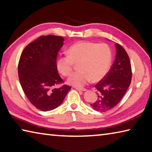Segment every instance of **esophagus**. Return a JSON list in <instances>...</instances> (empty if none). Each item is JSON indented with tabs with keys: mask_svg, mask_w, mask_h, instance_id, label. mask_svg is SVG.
I'll return each instance as SVG.
<instances>
[{
	"mask_svg": "<svg viewBox=\"0 0 152 152\" xmlns=\"http://www.w3.org/2000/svg\"><path fill=\"white\" fill-rule=\"evenodd\" d=\"M76 89L77 91H86V88H76Z\"/></svg>",
	"mask_w": 152,
	"mask_h": 152,
	"instance_id": "esophagus-1",
	"label": "esophagus"
}]
</instances>
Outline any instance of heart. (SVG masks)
<instances>
[{"label": "heart", "mask_w": 152, "mask_h": 152, "mask_svg": "<svg viewBox=\"0 0 152 152\" xmlns=\"http://www.w3.org/2000/svg\"><path fill=\"white\" fill-rule=\"evenodd\" d=\"M68 56L57 60V68L63 76L70 75L72 63H78L79 71L72 74L67 80L70 85L82 87L92 80H101L109 72L112 62V53L105 43L79 42L67 50Z\"/></svg>", "instance_id": "heart-1"}]
</instances>
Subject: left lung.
Returning <instances> with one entry per match:
<instances>
[{
  "label": "left lung",
  "instance_id": "left-lung-1",
  "mask_svg": "<svg viewBox=\"0 0 152 152\" xmlns=\"http://www.w3.org/2000/svg\"><path fill=\"white\" fill-rule=\"evenodd\" d=\"M116 58L109 72L94 86L97 99L91 107L98 112H106L114 108L124 96L132 81V66L127 52L115 43Z\"/></svg>",
  "mask_w": 152,
  "mask_h": 152
}]
</instances>
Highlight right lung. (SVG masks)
Masks as SVG:
<instances>
[{"mask_svg": "<svg viewBox=\"0 0 152 152\" xmlns=\"http://www.w3.org/2000/svg\"><path fill=\"white\" fill-rule=\"evenodd\" d=\"M64 42L60 36H41L26 46L19 59L18 73L23 91L31 103L42 111L58 107L71 89L67 85L55 88L63 82L56 58Z\"/></svg>", "mask_w": 152, "mask_h": 152, "instance_id": "1", "label": "right lung"}]
</instances>
